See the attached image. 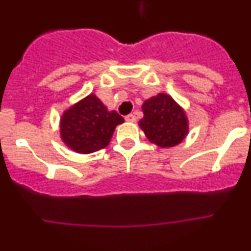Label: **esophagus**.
I'll list each match as a JSON object with an SVG mask.
<instances>
[{
  "mask_svg": "<svg viewBox=\"0 0 251 251\" xmlns=\"http://www.w3.org/2000/svg\"><path fill=\"white\" fill-rule=\"evenodd\" d=\"M126 122H129V123H133V122H136V115L134 114H128L126 117Z\"/></svg>",
  "mask_w": 251,
  "mask_h": 251,
  "instance_id": "34e87169",
  "label": "esophagus"
}]
</instances>
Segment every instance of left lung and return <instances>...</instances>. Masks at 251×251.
<instances>
[{"label": "left lung", "instance_id": "1", "mask_svg": "<svg viewBox=\"0 0 251 251\" xmlns=\"http://www.w3.org/2000/svg\"><path fill=\"white\" fill-rule=\"evenodd\" d=\"M143 118L138 126L151 143L161 148L179 145L188 133L186 112L171 95L158 93L143 103Z\"/></svg>", "mask_w": 251, "mask_h": 251}]
</instances>
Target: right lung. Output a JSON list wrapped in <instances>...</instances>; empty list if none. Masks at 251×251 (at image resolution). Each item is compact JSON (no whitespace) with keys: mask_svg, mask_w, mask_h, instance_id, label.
<instances>
[{"mask_svg":"<svg viewBox=\"0 0 251 251\" xmlns=\"http://www.w3.org/2000/svg\"><path fill=\"white\" fill-rule=\"evenodd\" d=\"M123 122V117L108 110L97 95L89 94L63 113L60 137L74 152L89 154L109 145L115 127Z\"/></svg>","mask_w":251,"mask_h":251,"instance_id":"add662e5","label":"right lung"}]
</instances>
